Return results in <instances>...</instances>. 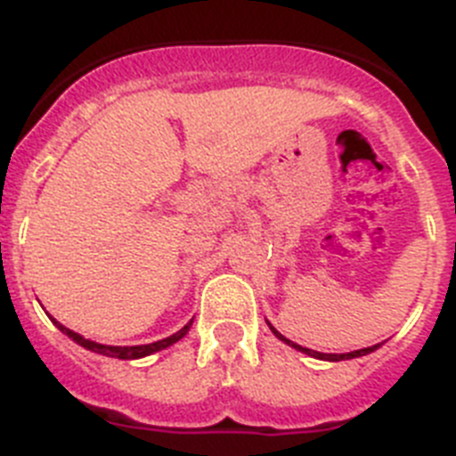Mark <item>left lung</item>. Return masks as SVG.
I'll use <instances>...</instances> for the list:
<instances>
[{"label":"left lung","instance_id":"left-lung-1","mask_svg":"<svg viewBox=\"0 0 456 456\" xmlns=\"http://www.w3.org/2000/svg\"><path fill=\"white\" fill-rule=\"evenodd\" d=\"M268 323V322H266ZM268 328H271L273 330V335H275L277 339H282L284 344H289V346L291 348H296V351H300V354H305V355H312V358H316V360H328V362H339V360H351V358H360V355H367V354H371V351H376V348L381 346V344H374V346H367V348H358V351H351V354H319V351H312V348H305V346H300V344H296V342H291V339H287L282 335V332H277L275 328L271 326V323H268Z\"/></svg>","mask_w":456,"mask_h":456}]
</instances>
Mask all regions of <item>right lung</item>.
Masks as SVG:
<instances>
[{
  "label": "right lung",
  "instance_id": "obj_1",
  "mask_svg": "<svg viewBox=\"0 0 456 456\" xmlns=\"http://www.w3.org/2000/svg\"><path fill=\"white\" fill-rule=\"evenodd\" d=\"M50 319H53V316H50ZM53 323L63 332V335H69L75 344H80V346L89 348V351H94V354H101V355H108V358H118V360H137V358H144V355L158 354V351H162V348L172 346V344L179 342L181 338H185L190 330V326H192V322L185 323L179 332H174V335H169V338H165V339H158V342H153V344H140V346H110V344H98V342H91V339L82 338L80 332H75V330H70V328L61 326L57 319H53Z\"/></svg>",
  "mask_w": 456,
  "mask_h": 456
}]
</instances>
